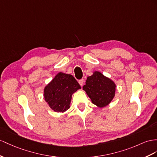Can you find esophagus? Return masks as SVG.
Returning a JSON list of instances; mask_svg holds the SVG:
<instances>
[{"label":"esophagus","instance_id":"1","mask_svg":"<svg viewBox=\"0 0 157 157\" xmlns=\"http://www.w3.org/2000/svg\"><path fill=\"white\" fill-rule=\"evenodd\" d=\"M78 82H79V85L82 87L83 85V83H84V79H79V81H78Z\"/></svg>","mask_w":157,"mask_h":157}]
</instances>
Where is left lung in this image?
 I'll use <instances>...</instances> for the list:
<instances>
[{"instance_id": "obj_1", "label": "left lung", "mask_w": 157, "mask_h": 157, "mask_svg": "<svg viewBox=\"0 0 157 157\" xmlns=\"http://www.w3.org/2000/svg\"><path fill=\"white\" fill-rule=\"evenodd\" d=\"M115 84L101 73L95 71L87 78L86 85L83 87L87 95L95 105L99 107L107 105L113 99Z\"/></svg>"}]
</instances>
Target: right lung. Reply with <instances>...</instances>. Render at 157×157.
Here are the masks:
<instances>
[{
  "label": "right lung",
  "instance_id": "add662e5",
  "mask_svg": "<svg viewBox=\"0 0 157 157\" xmlns=\"http://www.w3.org/2000/svg\"><path fill=\"white\" fill-rule=\"evenodd\" d=\"M80 88L73 75L60 72L46 86L44 96L52 109L64 112L70 108L71 95Z\"/></svg>",
  "mask_w": 157,
  "mask_h": 157
}]
</instances>
